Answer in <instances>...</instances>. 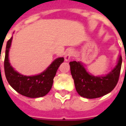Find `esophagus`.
I'll return each mask as SVG.
<instances>
[{"label": "esophagus", "mask_w": 126, "mask_h": 126, "mask_svg": "<svg viewBox=\"0 0 126 126\" xmlns=\"http://www.w3.org/2000/svg\"><path fill=\"white\" fill-rule=\"evenodd\" d=\"M74 55V50L72 49H69L67 51H66L65 55V60L67 61L70 59V58Z\"/></svg>", "instance_id": "34e87169"}]
</instances>
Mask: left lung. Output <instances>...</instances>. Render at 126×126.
<instances>
[{"mask_svg":"<svg viewBox=\"0 0 126 126\" xmlns=\"http://www.w3.org/2000/svg\"><path fill=\"white\" fill-rule=\"evenodd\" d=\"M122 63L119 56L117 65L110 73L105 76H94L88 73L81 62L71 61L70 70L78 93L84 98H96L111 92L119 80Z\"/></svg>","mask_w":126,"mask_h":126,"instance_id":"obj_1","label":"left lung"}]
</instances>
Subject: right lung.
<instances>
[{
    "label": "right lung",
    "instance_id": "add662e5",
    "mask_svg": "<svg viewBox=\"0 0 126 126\" xmlns=\"http://www.w3.org/2000/svg\"><path fill=\"white\" fill-rule=\"evenodd\" d=\"M13 37L8 40L6 46L4 61V74L11 86L20 94L30 98H39L48 93L53 84L58 68L64 61V58L56 59L48 67L39 75L26 76L14 70L10 65L9 52Z\"/></svg>",
    "mask_w": 126,
    "mask_h": 126
}]
</instances>
